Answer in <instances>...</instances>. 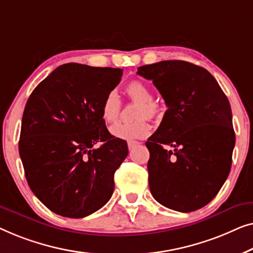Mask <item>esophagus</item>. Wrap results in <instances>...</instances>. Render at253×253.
Instances as JSON below:
<instances>
[{"mask_svg": "<svg viewBox=\"0 0 253 253\" xmlns=\"http://www.w3.org/2000/svg\"><path fill=\"white\" fill-rule=\"evenodd\" d=\"M137 144H138L137 142H135V141H129V142H128V143H127L128 149H129V150H131V149H133L134 147H136Z\"/></svg>", "mask_w": 253, "mask_h": 253, "instance_id": "34e87169", "label": "esophagus"}]
</instances>
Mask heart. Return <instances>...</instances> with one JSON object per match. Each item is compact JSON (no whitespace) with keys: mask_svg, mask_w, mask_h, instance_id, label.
<instances>
[{"mask_svg":"<svg viewBox=\"0 0 253 253\" xmlns=\"http://www.w3.org/2000/svg\"><path fill=\"white\" fill-rule=\"evenodd\" d=\"M128 97L134 103H138L134 111L131 123H118L111 127V134L117 138L125 141H136L147 137L151 131V126L145 119H157L162 116V106L152 101L154 95L150 88L140 80H133L125 88ZM122 101L117 91H109L102 103V117L106 123L112 124L118 120Z\"/></svg>","mask_w":253,"mask_h":253,"instance_id":"b5f03b06","label":"heart"}]
</instances>
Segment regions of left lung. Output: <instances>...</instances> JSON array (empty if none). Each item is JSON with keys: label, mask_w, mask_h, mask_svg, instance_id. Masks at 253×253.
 Here are the masks:
<instances>
[{"label": "left lung", "mask_w": 253, "mask_h": 253, "mask_svg": "<svg viewBox=\"0 0 253 253\" xmlns=\"http://www.w3.org/2000/svg\"><path fill=\"white\" fill-rule=\"evenodd\" d=\"M167 109L145 142L152 196L170 210L191 212L209 204L228 177L235 145L228 98L208 70L184 60L140 66Z\"/></svg>", "instance_id": "left-lung-1"}]
</instances>
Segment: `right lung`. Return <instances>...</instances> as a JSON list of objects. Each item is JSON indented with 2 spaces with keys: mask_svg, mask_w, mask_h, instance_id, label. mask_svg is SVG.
Masks as SVG:
<instances>
[{
  "mask_svg": "<svg viewBox=\"0 0 253 253\" xmlns=\"http://www.w3.org/2000/svg\"><path fill=\"white\" fill-rule=\"evenodd\" d=\"M122 76L120 69L64 64L28 98L19 155L31 190L56 214L84 218L112 196L128 148L109 133L101 109Z\"/></svg>",
  "mask_w": 253,
  "mask_h": 253,
  "instance_id": "right-lung-1",
  "label": "right lung"
}]
</instances>
